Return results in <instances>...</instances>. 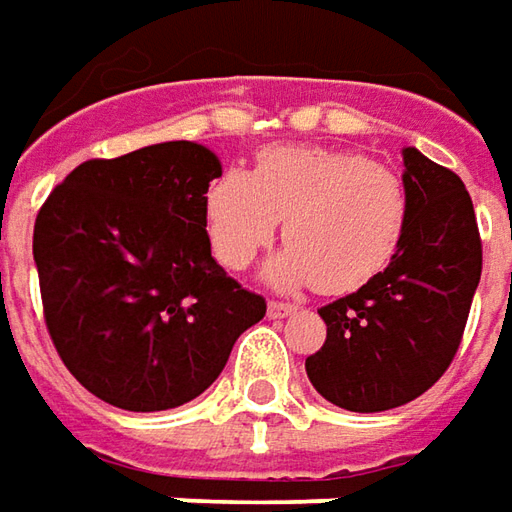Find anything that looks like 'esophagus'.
I'll use <instances>...</instances> for the list:
<instances>
[{
	"label": "esophagus",
	"mask_w": 512,
	"mask_h": 512,
	"mask_svg": "<svg viewBox=\"0 0 512 512\" xmlns=\"http://www.w3.org/2000/svg\"><path fill=\"white\" fill-rule=\"evenodd\" d=\"M293 310H296V305H290V302H279V299H270V302H267V313H270L273 319H285Z\"/></svg>",
	"instance_id": "1"
}]
</instances>
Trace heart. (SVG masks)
<instances>
[{"mask_svg": "<svg viewBox=\"0 0 512 512\" xmlns=\"http://www.w3.org/2000/svg\"><path fill=\"white\" fill-rule=\"evenodd\" d=\"M282 219L287 247L270 259L267 279L347 293L399 253L410 196L399 173L330 148H270L250 173L225 170L207 187V239L225 267L242 270Z\"/></svg>", "mask_w": 512, "mask_h": 512, "instance_id": "b5f03b06", "label": "heart"}]
</instances>
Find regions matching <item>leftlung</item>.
<instances>
[{"mask_svg": "<svg viewBox=\"0 0 512 512\" xmlns=\"http://www.w3.org/2000/svg\"><path fill=\"white\" fill-rule=\"evenodd\" d=\"M410 219L393 262L356 293L319 307L327 339L307 356L336 407L379 413L419 399L450 367L482 279V236L464 182L404 148Z\"/></svg>", "mask_w": 512, "mask_h": 512, "instance_id": "obj_1", "label": "left lung"}]
</instances>
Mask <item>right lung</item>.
Returning <instances> with one entry per match:
<instances>
[{
    "label": "right lung",
    "instance_id": "add662e5",
    "mask_svg": "<svg viewBox=\"0 0 512 512\" xmlns=\"http://www.w3.org/2000/svg\"><path fill=\"white\" fill-rule=\"evenodd\" d=\"M216 153L162 142L88 159L33 225L42 310L73 379L102 402L153 413L205 393L265 299L210 256L205 196Z\"/></svg>",
    "mask_w": 512,
    "mask_h": 512
}]
</instances>
